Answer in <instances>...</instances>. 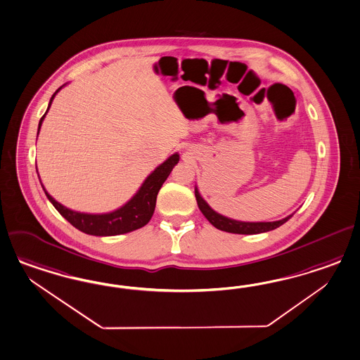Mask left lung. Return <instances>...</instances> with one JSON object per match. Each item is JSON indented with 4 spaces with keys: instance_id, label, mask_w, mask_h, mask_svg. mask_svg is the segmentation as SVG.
<instances>
[{
    "instance_id": "left-lung-1",
    "label": "left lung",
    "mask_w": 360,
    "mask_h": 360,
    "mask_svg": "<svg viewBox=\"0 0 360 360\" xmlns=\"http://www.w3.org/2000/svg\"><path fill=\"white\" fill-rule=\"evenodd\" d=\"M195 198L198 202V207L202 211V214L206 217L208 221L220 231H226L231 233H240V235H255V233H262V232H268L272 229H278L280 226H283V223H286L289 219L293 217L289 215L286 218L281 220H276V221H240L235 219L227 218L221 214L217 212L215 210L208 206L207 202L200 196L198 188L195 187Z\"/></svg>"
}]
</instances>
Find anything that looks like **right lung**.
I'll list each match as a JSON object with an SVG mask.
<instances>
[{"label":"right lung","instance_id":"obj_1","mask_svg":"<svg viewBox=\"0 0 360 360\" xmlns=\"http://www.w3.org/2000/svg\"><path fill=\"white\" fill-rule=\"evenodd\" d=\"M65 86V84H63L62 87H59L55 91L54 95L50 98L46 113L51 107L55 95ZM46 113L39 120L38 133H39L41 125L44 122ZM178 161H179V154L178 153L172 154L164 164L155 167L152 173L146 176V179L143 181L139 191L131 196L124 206H121L120 208H117L112 212H107V214H86V212H77L74 210H70V208L65 207L63 205H60L59 202H56L54 198L46 191L44 185L42 187H44V194L53 203V206L58 210V212L79 231H82L87 235H94V236L122 235V233L131 232L134 229H141L149 223V220L152 219L154 208H155V200H157L158 191L164 185L169 174L172 173L173 167L178 164ZM37 173H38V170H37ZM39 182H41V178H39Z\"/></svg>","mask_w":360,"mask_h":360}]
</instances>
